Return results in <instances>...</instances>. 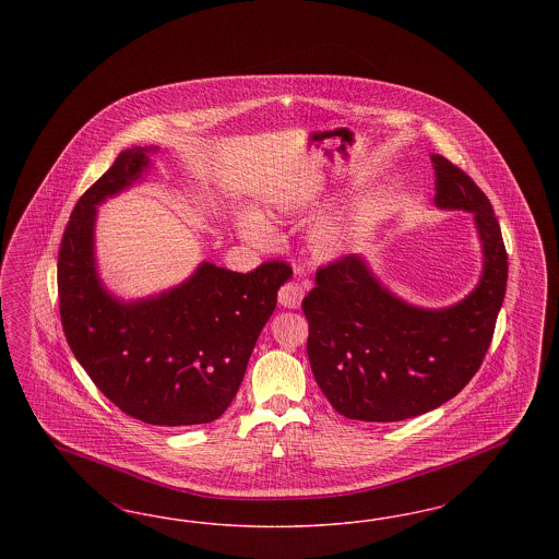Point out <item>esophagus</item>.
<instances>
[{
    "instance_id": "obj_1",
    "label": "esophagus",
    "mask_w": 559,
    "mask_h": 559,
    "mask_svg": "<svg viewBox=\"0 0 559 559\" xmlns=\"http://www.w3.org/2000/svg\"><path fill=\"white\" fill-rule=\"evenodd\" d=\"M301 299H304V287L299 283H293L292 281V283L283 285L281 292H278V301H281L283 308L295 310V308H299Z\"/></svg>"
}]
</instances>
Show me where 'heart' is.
<instances>
[{
	"instance_id": "heart-1",
	"label": "heart",
	"mask_w": 559,
	"mask_h": 559,
	"mask_svg": "<svg viewBox=\"0 0 559 559\" xmlns=\"http://www.w3.org/2000/svg\"><path fill=\"white\" fill-rule=\"evenodd\" d=\"M314 203H317L314 194L304 192V194H295V197H274L270 201V210L274 215L292 217V215H301V213L308 212L310 207H314ZM235 224H237L240 237L253 247H270L276 240L274 226L262 213L242 210L237 213ZM347 242H349V228L344 222H322L310 235L312 253L324 262L337 260L346 251Z\"/></svg>"
}]
</instances>
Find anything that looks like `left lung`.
<instances>
[{
  "label": "left lung",
  "instance_id": "left-lung-1",
  "mask_svg": "<svg viewBox=\"0 0 559 559\" xmlns=\"http://www.w3.org/2000/svg\"><path fill=\"white\" fill-rule=\"evenodd\" d=\"M433 205L474 213L481 245L478 285L447 308H421L390 292L362 253L320 267L301 301L308 358L322 394L347 419L404 421L456 396L484 360L507 287V253L490 201L442 155Z\"/></svg>",
  "mask_w": 559,
  "mask_h": 559
}]
</instances>
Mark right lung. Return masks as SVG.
Masks as SVG:
<instances>
[{"label": "right lung", "instance_id": "add662e5", "mask_svg": "<svg viewBox=\"0 0 559 559\" xmlns=\"http://www.w3.org/2000/svg\"><path fill=\"white\" fill-rule=\"evenodd\" d=\"M159 146H133L75 205L58 253L67 342L98 390L148 426L212 424L237 396L276 293L292 267L233 272L201 262L180 285L123 299L96 264L98 205L142 182Z\"/></svg>", "mask_w": 559, "mask_h": 559}]
</instances>
